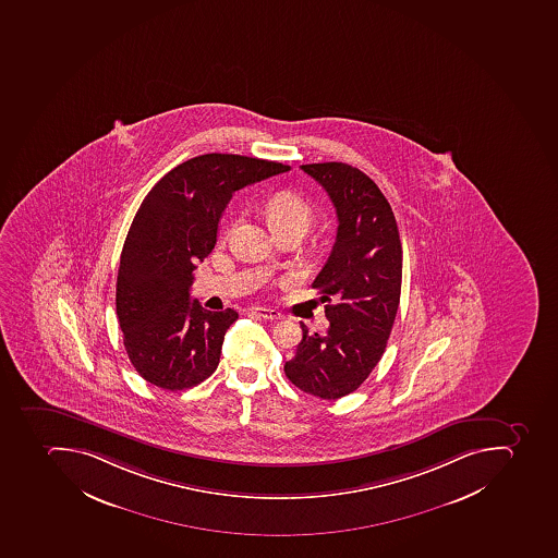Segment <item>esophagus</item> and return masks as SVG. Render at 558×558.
<instances>
[{
	"instance_id": "esophagus-1",
	"label": "esophagus",
	"mask_w": 558,
	"mask_h": 558,
	"mask_svg": "<svg viewBox=\"0 0 558 558\" xmlns=\"http://www.w3.org/2000/svg\"><path fill=\"white\" fill-rule=\"evenodd\" d=\"M250 312L257 315V317L264 318V320H281L283 318V315L277 312V310L264 308V306H254Z\"/></svg>"
}]
</instances>
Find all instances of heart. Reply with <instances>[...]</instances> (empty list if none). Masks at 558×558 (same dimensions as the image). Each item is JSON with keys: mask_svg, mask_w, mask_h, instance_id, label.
Here are the masks:
<instances>
[{"mask_svg": "<svg viewBox=\"0 0 558 558\" xmlns=\"http://www.w3.org/2000/svg\"><path fill=\"white\" fill-rule=\"evenodd\" d=\"M264 214L278 236L299 234L303 238L315 222V211H313L312 205L294 192H278L275 196L269 197L268 203L264 206ZM232 226L234 222L229 223L226 234H229Z\"/></svg>", "mask_w": 558, "mask_h": 558, "instance_id": "obj_1", "label": "heart"}]
</instances>
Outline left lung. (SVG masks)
<instances>
[{"instance_id": "obj_1", "label": "left lung", "mask_w": 558, "mask_h": 558, "mask_svg": "<svg viewBox=\"0 0 558 558\" xmlns=\"http://www.w3.org/2000/svg\"><path fill=\"white\" fill-rule=\"evenodd\" d=\"M326 189L338 215L329 259L313 281L326 304V335L308 332L287 378L303 392L335 401L357 390L384 355L401 299L402 246L396 217L378 185L344 162L303 165Z\"/></svg>"}]
</instances>
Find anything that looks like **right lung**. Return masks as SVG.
I'll list each match as a JSON object with an SVG mask.
<instances>
[{
	"instance_id": "obj_1",
	"label": "right lung",
	"mask_w": 558,
	"mask_h": 558,
	"mask_svg": "<svg viewBox=\"0 0 558 558\" xmlns=\"http://www.w3.org/2000/svg\"><path fill=\"white\" fill-rule=\"evenodd\" d=\"M290 166L234 154L192 157L151 187L134 215L117 275V317L134 369L165 390L214 375L236 320L191 301L192 271L210 255L232 194Z\"/></svg>"
}]
</instances>
